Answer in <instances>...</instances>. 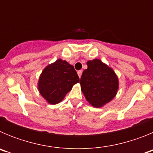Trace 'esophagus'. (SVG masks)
<instances>
[{
    "label": "esophagus",
    "mask_w": 153,
    "mask_h": 153,
    "mask_svg": "<svg viewBox=\"0 0 153 153\" xmlns=\"http://www.w3.org/2000/svg\"><path fill=\"white\" fill-rule=\"evenodd\" d=\"M82 73H83V70H78L77 71V74H78V76H79V77L80 78L81 77V75H82Z\"/></svg>",
    "instance_id": "esophagus-1"
}]
</instances>
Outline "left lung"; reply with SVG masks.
I'll return each instance as SVG.
<instances>
[{
  "label": "left lung",
  "mask_w": 153,
  "mask_h": 153,
  "mask_svg": "<svg viewBox=\"0 0 153 153\" xmlns=\"http://www.w3.org/2000/svg\"><path fill=\"white\" fill-rule=\"evenodd\" d=\"M87 69L80 78L81 90L94 107H101L113 100L118 90V79L114 71L101 60H89Z\"/></svg>",
  "instance_id": "1"
}]
</instances>
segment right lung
Returning <instances> with one entry per match:
<instances>
[{
    "label": "right lung",
    "instance_id": "obj_1",
    "mask_svg": "<svg viewBox=\"0 0 153 153\" xmlns=\"http://www.w3.org/2000/svg\"><path fill=\"white\" fill-rule=\"evenodd\" d=\"M79 82L77 73L67 61L57 60L47 66L40 76L38 89L40 94L51 104H56Z\"/></svg>",
    "mask_w": 153,
    "mask_h": 153
}]
</instances>
